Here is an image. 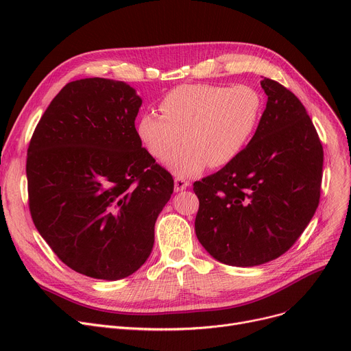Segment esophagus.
<instances>
[{
	"mask_svg": "<svg viewBox=\"0 0 351 351\" xmlns=\"http://www.w3.org/2000/svg\"><path fill=\"white\" fill-rule=\"evenodd\" d=\"M189 185H191L189 180L183 179V178H179V176L175 178V191H176V192H180V191H183V189H186Z\"/></svg>",
	"mask_w": 351,
	"mask_h": 351,
	"instance_id": "34e87169",
	"label": "esophagus"
}]
</instances>
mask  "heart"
Returning <instances> with one entry per match:
<instances>
[{
	"label": "heart",
	"instance_id": "heart-1",
	"mask_svg": "<svg viewBox=\"0 0 351 351\" xmlns=\"http://www.w3.org/2000/svg\"><path fill=\"white\" fill-rule=\"evenodd\" d=\"M159 109L162 115L139 117V139L154 158L165 160L186 138L190 143L170 156L168 168L195 176L206 165L220 168L241 155L261 123L263 98L249 85L186 84L171 89Z\"/></svg>",
	"mask_w": 351,
	"mask_h": 351
}]
</instances>
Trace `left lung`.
Wrapping results in <instances>:
<instances>
[{
	"label": "left lung",
	"instance_id": "1",
	"mask_svg": "<svg viewBox=\"0 0 351 351\" xmlns=\"http://www.w3.org/2000/svg\"><path fill=\"white\" fill-rule=\"evenodd\" d=\"M266 109L249 145L219 172L193 183L195 232L216 261L257 266L286 253L315 215L323 146L306 108L263 78Z\"/></svg>",
	"mask_w": 351,
	"mask_h": 351
}]
</instances>
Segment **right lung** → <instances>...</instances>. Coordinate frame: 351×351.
<instances>
[{"instance_id":"obj_1","label":"right lung","mask_w":351,"mask_h":351,"mask_svg":"<svg viewBox=\"0 0 351 351\" xmlns=\"http://www.w3.org/2000/svg\"><path fill=\"white\" fill-rule=\"evenodd\" d=\"M142 99L105 78L66 84L32 134L27 155L32 222L68 267L102 280L149 257L172 175L138 136Z\"/></svg>"}]
</instances>
